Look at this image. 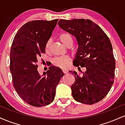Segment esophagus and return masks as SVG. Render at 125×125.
Listing matches in <instances>:
<instances>
[{
	"instance_id": "34e87169",
	"label": "esophagus",
	"mask_w": 125,
	"mask_h": 125,
	"mask_svg": "<svg viewBox=\"0 0 125 125\" xmlns=\"http://www.w3.org/2000/svg\"><path fill=\"white\" fill-rule=\"evenodd\" d=\"M63 72L64 73H67V71L66 69H63Z\"/></svg>"
}]
</instances>
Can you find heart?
Segmentation results:
<instances>
[{
    "label": "heart",
    "mask_w": 125,
    "mask_h": 125,
    "mask_svg": "<svg viewBox=\"0 0 125 125\" xmlns=\"http://www.w3.org/2000/svg\"><path fill=\"white\" fill-rule=\"evenodd\" d=\"M59 38L60 41L63 44H64L65 46L67 47L70 44L72 45L73 44V39L71 34L67 32H63L61 33L59 36ZM51 40H48L46 42L45 44V46H44V49L47 53H48L50 51V49H51ZM70 58L66 56H61L58 57V58H56L54 59L53 61V64L56 66H58L60 68L63 69H65L67 68L69 64Z\"/></svg>",
    "instance_id": "1"
}]
</instances>
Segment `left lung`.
I'll use <instances>...</instances> for the list:
<instances>
[{"label": "left lung", "mask_w": 125, "mask_h": 125, "mask_svg": "<svg viewBox=\"0 0 125 125\" xmlns=\"http://www.w3.org/2000/svg\"><path fill=\"white\" fill-rule=\"evenodd\" d=\"M58 24L76 39L78 48L73 65L79 70L81 67L86 69L82 76L69 71L76 77L71 86L73 97L82 104H96L107 95L114 82L115 59L109 39L89 19H61Z\"/></svg>", "instance_id": "obj_1"}]
</instances>
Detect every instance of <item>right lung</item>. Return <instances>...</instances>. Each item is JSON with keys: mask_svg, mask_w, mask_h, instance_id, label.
Returning a JSON list of instances; mask_svg holds the SVG:
<instances>
[{"mask_svg": "<svg viewBox=\"0 0 125 125\" xmlns=\"http://www.w3.org/2000/svg\"><path fill=\"white\" fill-rule=\"evenodd\" d=\"M58 19L29 21L14 38L10 53V70L14 88L27 104L35 107L48 105L54 100L56 89L64 73L58 67L51 66L42 75L37 62L51 38Z\"/></svg>", "mask_w": 125, "mask_h": 125, "instance_id": "1", "label": "right lung"}]
</instances>
